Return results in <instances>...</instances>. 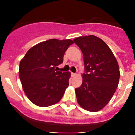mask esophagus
I'll list each match as a JSON object with an SVG mask.
<instances>
[{"instance_id": "34e87169", "label": "esophagus", "mask_w": 135, "mask_h": 135, "mask_svg": "<svg viewBox=\"0 0 135 135\" xmlns=\"http://www.w3.org/2000/svg\"><path fill=\"white\" fill-rule=\"evenodd\" d=\"M71 76H72V77H74V76H76V74H75V73H72V72H71Z\"/></svg>"}]
</instances>
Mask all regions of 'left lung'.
<instances>
[{
  "instance_id": "left-lung-1",
  "label": "left lung",
  "mask_w": 135,
  "mask_h": 135,
  "mask_svg": "<svg viewBox=\"0 0 135 135\" xmlns=\"http://www.w3.org/2000/svg\"><path fill=\"white\" fill-rule=\"evenodd\" d=\"M84 57L85 73L82 85L75 89L78 104L96 112L103 109L115 93L120 79V69L108 45L93 35L74 39Z\"/></svg>"
}]
</instances>
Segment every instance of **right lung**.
Here are the masks:
<instances>
[{"label":"right lung","instance_id":"1","mask_svg":"<svg viewBox=\"0 0 135 135\" xmlns=\"http://www.w3.org/2000/svg\"><path fill=\"white\" fill-rule=\"evenodd\" d=\"M74 42L70 39H50L28 50L21 60L19 76L30 101L39 107L58 103L69 86L70 71H57L66 50Z\"/></svg>","mask_w":135,"mask_h":135}]
</instances>
